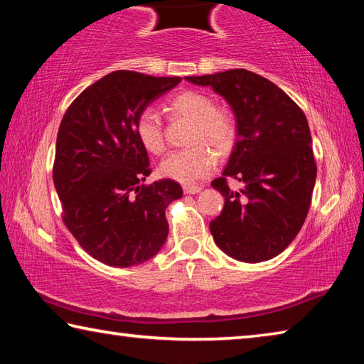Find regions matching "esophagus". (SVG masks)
Listing matches in <instances>:
<instances>
[{"instance_id":"esophagus-1","label":"esophagus","mask_w":364,"mask_h":364,"mask_svg":"<svg viewBox=\"0 0 364 364\" xmlns=\"http://www.w3.org/2000/svg\"><path fill=\"white\" fill-rule=\"evenodd\" d=\"M200 186H183V191L186 194H197V193H200Z\"/></svg>"}]
</instances>
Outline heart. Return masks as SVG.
I'll return each mask as SVG.
<instances>
[{"label":"heart","instance_id":"1","mask_svg":"<svg viewBox=\"0 0 364 364\" xmlns=\"http://www.w3.org/2000/svg\"><path fill=\"white\" fill-rule=\"evenodd\" d=\"M165 110L171 117L191 120L193 127L189 132V144L197 146L168 154L160 162V173L184 184L196 183L210 175L217 165V159L210 149L199 143L212 146L220 152L230 149L237 132L234 115L226 107L215 106L210 96L196 90H184L171 96L165 102ZM133 128L143 149L151 154L164 152L162 122L156 110H141Z\"/></svg>","mask_w":364,"mask_h":364}]
</instances>
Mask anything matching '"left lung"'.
<instances>
[{"instance_id":"obj_1","label":"left lung","mask_w":364,"mask_h":364,"mask_svg":"<svg viewBox=\"0 0 364 364\" xmlns=\"http://www.w3.org/2000/svg\"><path fill=\"white\" fill-rule=\"evenodd\" d=\"M186 80L223 96L237 123L223 176L212 181L225 197L223 210L210 221L213 241L236 260H269L294 241L311 204L316 162L304 110L273 82L245 69ZM228 177L245 188L230 190Z\"/></svg>"}]
</instances>
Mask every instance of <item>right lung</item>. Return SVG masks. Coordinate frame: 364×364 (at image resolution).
I'll return each instance as SVG.
<instances>
[{
    "instance_id": "obj_1",
    "label": "right lung",
    "mask_w": 364,
    "mask_h": 364,
    "mask_svg": "<svg viewBox=\"0 0 364 364\" xmlns=\"http://www.w3.org/2000/svg\"><path fill=\"white\" fill-rule=\"evenodd\" d=\"M180 82L117 70L88 86L60 122L53 180L63 221L109 267L144 263L167 241L165 208L183 189L168 178L143 184L149 157L133 127L141 110Z\"/></svg>"
}]
</instances>
